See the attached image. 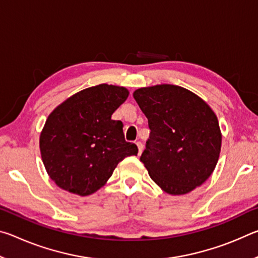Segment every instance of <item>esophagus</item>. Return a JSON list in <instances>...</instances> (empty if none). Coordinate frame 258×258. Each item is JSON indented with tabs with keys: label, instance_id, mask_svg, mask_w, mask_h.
<instances>
[{
	"label": "esophagus",
	"instance_id": "34e87169",
	"mask_svg": "<svg viewBox=\"0 0 258 258\" xmlns=\"http://www.w3.org/2000/svg\"><path fill=\"white\" fill-rule=\"evenodd\" d=\"M137 146H138V149H139V155H141L142 150H143V143L141 141H138Z\"/></svg>",
	"mask_w": 258,
	"mask_h": 258
}]
</instances>
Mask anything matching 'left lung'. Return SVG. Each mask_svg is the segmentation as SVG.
<instances>
[{
	"label": "left lung",
	"mask_w": 258,
	"mask_h": 258,
	"mask_svg": "<svg viewBox=\"0 0 258 258\" xmlns=\"http://www.w3.org/2000/svg\"><path fill=\"white\" fill-rule=\"evenodd\" d=\"M134 99L150 128L140 160L165 192L184 195L211 176L221 151L217 117L195 93L176 85L139 89Z\"/></svg>",
	"instance_id": "left-lung-1"
}]
</instances>
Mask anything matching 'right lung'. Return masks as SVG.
I'll return each mask as SVG.
<instances>
[{
    "label": "right lung",
    "instance_id": "obj_1",
    "mask_svg": "<svg viewBox=\"0 0 258 258\" xmlns=\"http://www.w3.org/2000/svg\"><path fill=\"white\" fill-rule=\"evenodd\" d=\"M128 97L125 87L100 84L74 94L47 117L40 138L43 164L61 189L78 196L99 190L138 147L111 115Z\"/></svg>",
    "mask_w": 258,
    "mask_h": 258
}]
</instances>
